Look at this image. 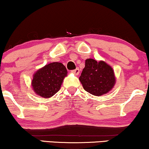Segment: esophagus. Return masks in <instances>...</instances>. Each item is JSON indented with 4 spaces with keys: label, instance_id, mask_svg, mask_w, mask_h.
I'll list each match as a JSON object with an SVG mask.
<instances>
[{
    "label": "esophagus",
    "instance_id": "esophagus-1",
    "mask_svg": "<svg viewBox=\"0 0 149 149\" xmlns=\"http://www.w3.org/2000/svg\"><path fill=\"white\" fill-rule=\"evenodd\" d=\"M72 72L74 73L75 74H79V72H80V70H79V68H77L76 69H74V70H72Z\"/></svg>",
    "mask_w": 149,
    "mask_h": 149
}]
</instances>
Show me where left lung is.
<instances>
[{
    "label": "left lung",
    "instance_id": "8db88e82",
    "mask_svg": "<svg viewBox=\"0 0 149 149\" xmlns=\"http://www.w3.org/2000/svg\"><path fill=\"white\" fill-rule=\"evenodd\" d=\"M79 80L85 91L96 96L109 92L115 83L113 68L104 62L93 59L85 60Z\"/></svg>",
    "mask_w": 149,
    "mask_h": 149
}]
</instances>
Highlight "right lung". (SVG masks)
Here are the masks:
<instances>
[{
    "label": "right lung",
    "instance_id": "add662e5",
    "mask_svg": "<svg viewBox=\"0 0 149 149\" xmlns=\"http://www.w3.org/2000/svg\"><path fill=\"white\" fill-rule=\"evenodd\" d=\"M67 70L62 63L53 62L45 66L34 74L32 85L40 96L50 97L60 89Z\"/></svg>",
    "mask_w": 149,
    "mask_h": 149
}]
</instances>
